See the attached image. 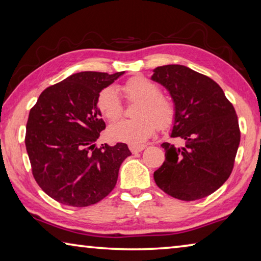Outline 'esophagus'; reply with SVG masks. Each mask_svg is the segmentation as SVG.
I'll list each match as a JSON object with an SVG mask.
<instances>
[{"instance_id":"esophagus-1","label":"esophagus","mask_w":261,"mask_h":261,"mask_svg":"<svg viewBox=\"0 0 261 261\" xmlns=\"http://www.w3.org/2000/svg\"><path fill=\"white\" fill-rule=\"evenodd\" d=\"M129 148H130V151L132 153L136 154V153H139V152L143 151V149L145 148V146H144V145H140V146H136V145H130Z\"/></svg>"}]
</instances>
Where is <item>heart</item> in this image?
<instances>
[{
    "label": "heart",
    "mask_w": 261,
    "mask_h": 261,
    "mask_svg": "<svg viewBox=\"0 0 261 261\" xmlns=\"http://www.w3.org/2000/svg\"><path fill=\"white\" fill-rule=\"evenodd\" d=\"M127 101H137L139 105L135 110L137 120H123L108 127V137L138 146L151 138L156 127L167 129L174 124L176 118L175 103L161 94V87L156 83L143 76H137L122 86ZM96 107L100 114L109 121L121 117L123 107L120 96L113 87H105L96 98Z\"/></svg>",
    "instance_id": "b5f03b06"
}]
</instances>
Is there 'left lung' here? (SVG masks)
I'll use <instances>...</instances> for the list:
<instances>
[{
    "mask_svg": "<svg viewBox=\"0 0 261 261\" xmlns=\"http://www.w3.org/2000/svg\"><path fill=\"white\" fill-rule=\"evenodd\" d=\"M153 71V81L167 88L175 103L171 137L185 140L183 147L161 145L166 160L154 171V180L179 200L201 199L216 191L232 171L241 140L235 108L205 74L178 64Z\"/></svg>",
    "mask_w": 261,
    "mask_h": 261,
    "instance_id": "left-lung-1",
    "label": "left lung"
}]
</instances>
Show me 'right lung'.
Masks as SVG:
<instances>
[{
    "label": "right lung",
    "instance_id": "right-lung-1",
    "mask_svg": "<svg viewBox=\"0 0 261 261\" xmlns=\"http://www.w3.org/2000/svg\"><path fill=\"white\" fill-rule=\"evenodd\" d=\"M124 71H84L47 87L30 110L25 145L39 187L63 205L86 207L113 191L126 144L95 145L106 123L96 98Z\"/></svg>",
    "mask_w": 261,
    "mask_h": 261
}]
</instances>
